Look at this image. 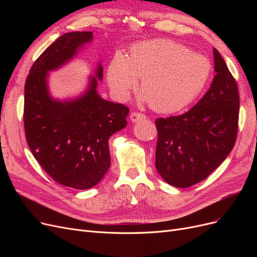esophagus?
<instances>
[{
	"mask_svg": "<svg viewBox=\"0 0 257 257\" xmlns=\"http://www.w3.org/2000/svg\"><path fill=\"white\" fill-rule=\"evenodd\" d=\"M130 118H131L132 122H137V121H139V120L146 119V115H145L144 113H142V112H136V111H134V112L131 113Z\"/></svg>",
	"mask_w": 257,
	"mask_h": 257,
	"instance_id": "34e87169",
	"label": "esophagus"
}]
</instances>
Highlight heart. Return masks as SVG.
<instances>
[{"instance_id": "b5f03b06", "label": "heart", "mask_w": 257, "mask_h": 257, "mask_svg": "<svg viewBox=\"0 0 257 257\" xmlns=\"http://www.w3.org/2000/svg\"><path fill=\"white\" fill-rule=\"evenodd\" d=\"M211 76L204 56L169 40L134 45L127 58L115 53L107 68V81L120 100H126L142 79L143 99L154 110L172 113L195 99Z\"/></svg>"}]
</instances>
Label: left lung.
I'll return each mask as SVG.
<instances>
[{"label": "left lung", "instance_id": "obj_1", "mask_svg": "<svg viewBox=\"0 0 257 257\" xmlns=\"http://www.w3.org/2000/svg\"><path fill=\"white\" fill-rule=\"evenodd\" d=\"M216 75L210 89L192 109L155 120V167L176 188L196 184L219 167L235 146L238 133L237 82L215 48Z\"/></svg>", "mask_w": 257, "mask_h": 257}]
</instances>
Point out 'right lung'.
<instances>
[{
	"label": "right lung",
	"instance_id": "obj_1",
	"mask_svg": "<svg viewBox=\"0 0 257 257\" xmlns=\"http://www.w3.org/2000/svg\"><path fill=\"white\" fill-rule=\"evenodd\" d=\"M92 32H68L46 49L30 69L25 84L26 138L38 164L54 181L87 190L96 185L110 167L108 139L126 126L130 109L97 94L98 64L87 92L61 102L48 91V72L64 65L80 47L92 41Z\"/></svg>",
	"mask_w": 257,
	"mask_h": 257
}]
</instances>
